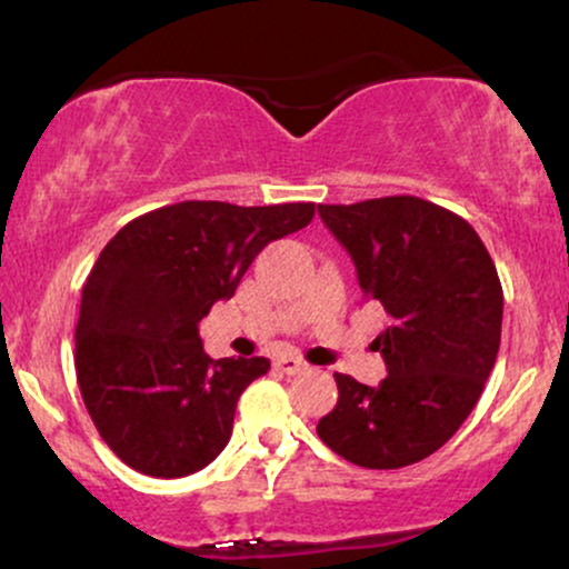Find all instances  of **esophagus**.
Returning <instances> with one entry per match:
<instances>
[{"label": "esophagus", "mask_w": 569, "mask_h": 569, "mask_svg": "<svg viewBox=\"0 0 569 569\" xmlns=\"http://www.w3.org/2000/svg\"><path fill=\"white\" fill-rule=\"evenodd\" d=\"M272 367L278 371H283V375H299V371L307 369L305 361H299V358L293 356H278L276 361H272Z\"/></svg>", "instance_id": "esophagus-1"}]
</instances>
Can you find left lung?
<instances>
[{
    "mask_svg": "<svg viewBox=\"0 0 569 569\" xmlns=\"http://www.w3.org/2000/svg\"><path fill=\"white\" fill-rule=\"evenodd\" d=\"M348 248L363 297L393 326L375 339L377 388L335 375L337 407L318 436L361 468H403L441 449L479 401L500 348L502 286L466 219L415 194L318 206Z\"/></svg>",
    "mask_w": 569,
    "mask_h": 569,
    "instance_id": "left-lung-1",
    "label": "left lung"
}]
</instances>
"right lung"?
I'll list each match as a JSON object with an SVG mask.
<instances>
[{
	"mask_svg": "<svg viewBox=\"0 0 569 569\" xmlns=\"http://www.w3.org/2000/svg\"><path fill=\"white\" fill-rule=\"evenodd\" d=\"M312 217L316 202L184 200L128 221L103 246L82 286L74 367L90 420L126 466L179 479L227 447L240 393L270 361H213L198 323L267 243Z\"/></svg>",
	"mask_w": 569,
	"mask_h": 569,
	"instance_id": "obj_1",
	"label": "right lung"
}]
</instances>
